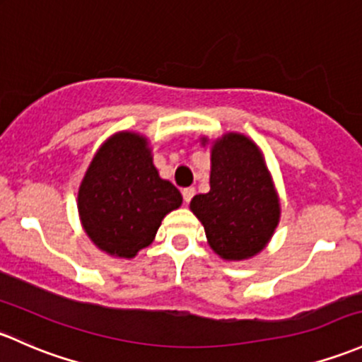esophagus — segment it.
Returning a JSON list of instances; mask_svg holds the SVG:
<instances>
[{
  "instance_id": "34e87169",
  "label": "esophagus",
  "mask_w": 362,
  "mask_h": 362,
  "mask_svg": "<svg viewBox=\"0 0 362 362\" xmlns=\"http://www.w3.org/2000/svg\"><path fill=\"white\" fill-rule=\"evenodd\" d=\"M194 194H196V189H194V187H187V189H184V191H182V196H184L185 204L191 203Z\"/></svg>"
}]
</instances>
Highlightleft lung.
<instances>
[{"mask_svg":"<svg viewBox=\"0 0 362 362\" xmlns=\"http://www.w3.org/2000/svg\"><path fill=\"white\" fill-rule=\"evenodd\" d=\"M210 192L197 194L191 211L220 258L241 262L265 250L279 226L281 201L260 147L238 132L210 140Z\"/></svg>","mask_w":362,"mask_h":362,"instance_id":"obj_1","label":"left lung"}]
</instances>
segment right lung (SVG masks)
<instances>
[{"mask_svg":"<svg viewBox=\"0 0 362 362\" xmlns=\"http://www.w3.org/2000/svg\"><path fill=\"white\" fill-rule=\"evenodd\" d=\"M182 194L159 177L151 140L117 132L95 152L78 189V215L90 241L116 258H135L152 245L163 218Z\"/></svg>","mask_w":362,"mask_h":362,"instance_id":"right-lung-1","label":"right lung"}]
</instances>
